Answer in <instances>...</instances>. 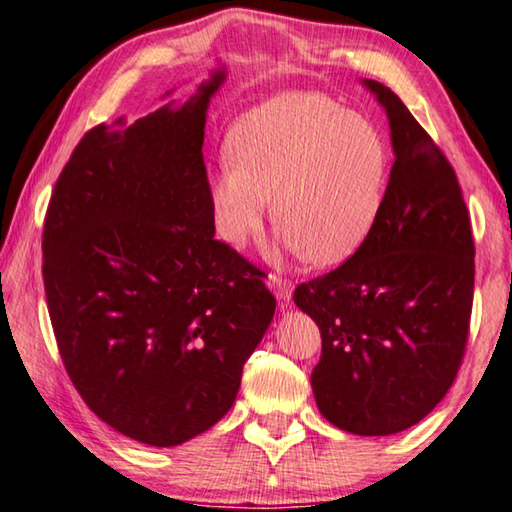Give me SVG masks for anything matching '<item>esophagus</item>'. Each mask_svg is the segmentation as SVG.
<instances>
[{"label": "esophagus", "instance_id": "34e87169", "mask_svg": "<svg viewBox=\"0 0 512 512\" xmlns=\"http://www.w3.org/2000/svg\"><path fill=\"white\" fill-rule=\"evenodd\" d=\"M268 282H271L277 300H282V302L291 300V293H293L291 280H287V277H280V275H268Z\"/></svg>", "mask_w": 512, "mask_h": 512}]
</instances>
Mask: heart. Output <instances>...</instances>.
Listing matches in <instances>:
<instances>
[{
	"mask_svg": "<svg viewBox=\"0 0 512 512\" xmlns=\"http://www.w3.org/2000/svg\"><path fill=\"white\" fill-rule=\"evenodd\" d=\"M212 183L221 237L241 248L273 201L277 244L314 264H339L370 235L388 180V151L357 112L311 92H282L230 128Z\"/></svg>",
	"mask_w": 512,
	"mask_h": 512,
	"instance_id": "heart-1",
	"label": "heart"
}]
</instances>
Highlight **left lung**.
<instances>
[{
    "instance_id": "left-lung-1",
    "label": "left lung",
    "mask_w": 512,
    "mask_h": 512,
    "mask_svg": "<svg viewBox=\"0 0 512 512\" xmlns=\"http://www.w3.org/2000/svg\"><path fill=\"white\" fill-rule=\"evenodd\" d=\"M386 110L395 162L370 235L348 262L300 284L316 320L318 411L357 436L418 424L452 388L470 332L474 239L456 173L400 97L363 81Z\"/></svg>"
}]
</instances>
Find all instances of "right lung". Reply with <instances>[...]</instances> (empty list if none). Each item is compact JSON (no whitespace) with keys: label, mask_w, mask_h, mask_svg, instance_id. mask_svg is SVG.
I'll list each match as a JSON object with an SVG mask.
<instances>
[{"label":"right lung","mask_w":512,"mask_h":512,"mask_svg":"<svg viewBox=\"0 0 512 512\" xmlns=\"http://www.w3.org/2000/svg\"><path fill=\"white\" fill-rule=\"evenodd\" d=\"M223 79L216 69L183 106L85 133L42 232L69 379L103 422L151 447L183 445L230 411L275 314L262 271L214 239L203 137Z\"/></svg>","instance_id":"1"}]
</instances>
